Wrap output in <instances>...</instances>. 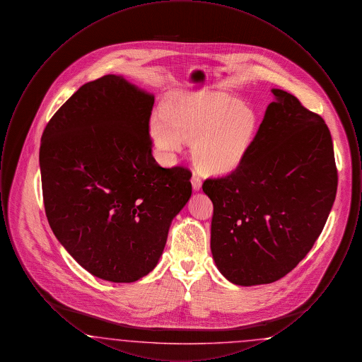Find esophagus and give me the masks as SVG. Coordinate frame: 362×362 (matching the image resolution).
Segmentation results:
<instances>
[{
    "label": "esophagus",
    "mask_w": 362,
    "mask_h": 362,
    "mask_svg": "<svg viewBox=\"0 0 362 362\" xmlns=\"http://www.w3.org/2000/svg\"><path fill=\"white\" fill-rule=\"evenodd\" d=\"M191 185H192V189H195V191H199V189H201V187H202V180H201L199 175H197V173H192V177H191Z\"/></svg>",
    "instance_id": "34e87169"
}]
</instances>
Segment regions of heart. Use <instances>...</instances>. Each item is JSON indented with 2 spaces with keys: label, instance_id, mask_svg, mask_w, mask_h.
<instances>
[{
  "label": "heart",
  "instance_id": "heart-1",
  "mask_svg": "<svg viewBox=\"0 0 362 362\" xmlns=\"http://www.w3.org/2000/svg\"><path fill=\"white\" fill-rule=\"evenodd\" d=\"M151 136L165 155L191 142L192 161L207 175H226L240 167L258 132L252 108L214 93H177L149 123Z\"/></svg>",
  "mask_w": 362,
  "mask_h": 362
}]
</instances>
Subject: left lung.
<instances>
[{"label": "left lung", "instance_id": "1", "mask_svg": "<svg viewBox=\"0 0 362 362\" xmlns=\"http://www.w3.org/2000/svg\"><path fill=\"white\" fill-rule=\"evenodd\" d=\"M272 92L274 102L240 167L202 185L213 202V259L240 286L292 272L322 233L337 195L327 124L286 90Z\"/></svg>", "mask_w": 362, "mask_h": 362}]
</instances>
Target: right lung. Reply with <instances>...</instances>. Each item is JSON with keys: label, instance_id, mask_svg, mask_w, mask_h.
<instances>
[{"label": "right lung", "instance_id": "1", "mask_svg": "<svg viewBox=\"0 0 362 362\" xmlns=\"http://www.w3.org/2000/svg\"><path fill=\"white\" fill-rule=\"evenodd\" d=\"M153 103L152 93L107 74L73 93L42 136L49 224L74 260L104 281L149 274L191 197L189 170L153 158Z\"/></svg>", "mask_w": 362, "mask_h": 362}]
</instances>
